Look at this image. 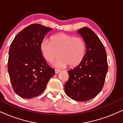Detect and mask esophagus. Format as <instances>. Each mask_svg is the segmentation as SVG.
Here are the masks:
<instances>
[{
  "label": "esophagus",
  "instance_id": "1",
  "mask_svg": "<svg viewBox=\"0 0 123 123\" xmlns=\"http://www.w3.org/2000/svg\"><path fill=\"white\" fill-rule=\"evenodd\" d=\"M61 71L59 69H55V74H58V73H59Z\"/></svg>",
  "mask_w": 123,
  "mask_h": 123
}]
</instances>
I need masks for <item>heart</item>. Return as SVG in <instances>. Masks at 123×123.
<instances>
[{
  "label": "heart",
  "instance_id": "obj_1",
  "mask_svg": "<svg viewBox=\"0 0 123 123\" xmlns=\"http://www.w3.org/2000/svg\"><path fill=\"white\" fill-rule=\"evenodd\" d=\"M43 56L52 63L57 55L54 63L57 67H65L69 65L74 68L82 63L86 52V44L83 38L65 33H60L50 37V41L43 40L40 44Z\"/></svg>",
  "mask_w": 123,
  "mask_h": 123
}]
</instances>
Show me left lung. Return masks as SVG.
<instances>
[{
    "instance_id": "left-lung-1",
    "label": "left lung",
    "mask_w": 123,
    "mask_h": 123,
    "mask_svg": "<svg viewBox=\"0 0 123 123\" xmlns=\"http://www.w3.org/2000/svg\"><path fill=\"white\" fill-rule=\"evenodd\" d=\"M77 33L86 43V55L80 65L68 71L65 91L73 100L85 102L95 97L103 88L108 63L105 46L91 29L82 28Z\"/></svg>"
}]
</instances>
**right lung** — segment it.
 <instances>
[{
	"label": "right lung",
	"instance_id": "add662e5",
	"mask_svg": "<svg viewBox=\"0 0 123 123\" xmlns=\"http://www.w3.org/2000/svg\"><path fill=\"white\" fill-rule=\"evenodd\" d=\"M52 29L32 24L20 31L11 44L8 71L14 91L20 97L29 99L39 95L55 74L40 49L45 36Z\"/></svg>",
	"mask_w": 123,
	"mask_h": 123
}]
</instances>
